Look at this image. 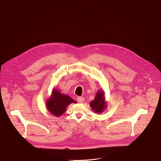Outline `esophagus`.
<instances>
[{
	"instance_id": "obj_1",
	"label": "esophagus",
	"mask_w": 161,
	"mask_h": 161,
	"mask_svg": "<svg viewBox=\"0 0 161 161\" xmlns=\"http://www.w3.org/2000/svg\"><path fill=\"white\" fill-rule=\"evenodd\" d=\"M77 101L79 102V103H83L85 101V99L83 97H77Z\"/></svg>"
}]
</instances>
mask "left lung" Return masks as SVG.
Returning a JSON list of instances; mask_svg holds the SVG:
<instances>
[{
  "label": "left lung",
  "instance_id": "obj_1",
  "mask_svg": "<svg viewBox=\"0 0 161 161\" xmlns=\"http://www.w3.org/2000/svg\"><path fill=\"white\" fill-rule=\"evenodd\" d=\"M90 107L96 113H100L105 110L107 107V102L105 100L103 90H100L97 92L94 99L90 102Z\"/></svg>",
  "mask_w": 161,
  "mask_h": 161
}]
</instances>
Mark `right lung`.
<instances>
[{
	"label": "right lung",
	"mask_w": 161,
	"mask_h": 161,
	"mask_svg": "<svg viewBox=\"0 0 161 161\" xmlns=\"http://www.w3.org/2000/svg\"><path fill=\"white\" fill-rule=\"evenodd\" d=\"M72 103H76V101L54 88L50 99L47 100L46 105L47 110L51 114L56 116H60L65 111L67 106Z\"/></svg>",
	"instance_id": "1"
}]
</instances>
